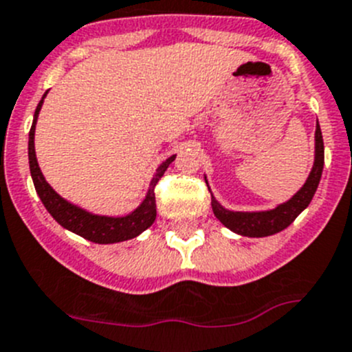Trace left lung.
<instances>
[{"mask_svg":"<svg viewBox=\"0 0 352 352\" xmlns=\"http://www.w3.org/2000/svg\"><path fill=\"white\" fill-rule=\"evenodd\" d=\"M316 151H314V164L310 170L309 177H307L305 184H303L300 191L294 192L287 201L277 205L275 208L270 210H261V212H235L228 210L217 199L212 196V210L214 215L228 230L233 233H239L243 236H270L278 233V231L286 230L291 223H293L312 201L316 195V189L321 180L322 166H324V144H322V135L319 122L316 124ZM207 182V177H205ZM210 191V188H208Z\"/></svg>","mask_w":352,"mask_h":352,"instance_id":"left-lung-1","label":"left lung"}]
</instances>
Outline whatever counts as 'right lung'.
<instances>
[{
	"instance_id": "1",
	"label": "right lung",
	"mask_w": 352,
	"mask_h": 352,
	"mask_svg": "<svg viewBox=\"0 0 352 352\" xmlns=\"http://www.w3.org/2000/svg\"><path fill=\"white\" fill-rule=\"evenodd\" d=\"M45 96L47 93L43 94L40 103H38L36 110H34L33 126H31L30 142H28V156H30V170L34 189H36L38 196L42 199V204L45 205L47 212L63 228H66V230H69L75 235L84 236L85 240H91L94 243L124 242V240L135 239V236L140 235L142 231L147 230L148 226H153V223L156 221V196H154V188H156L157 180L166 172L170 163L175 160V154L157 166L144 201L135 210L129 212L128 215H122V217L91 214V212L84 210L78 205H74L72 201H68V199H65L63 196H59L58 192L54 191L50 188V184L45 180V177H43L40 166H38L36 153H34V128H36L38 113L42 110Z\"/></svg>"
}]
</instances>
